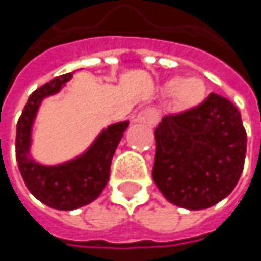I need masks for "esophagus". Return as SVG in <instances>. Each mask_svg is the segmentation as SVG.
I'll return each mask as SVG.
<instances>
[{
  "mask_svg": "<svg viewBox=\"0 0 261 261\" xmlns=\"http://www.w3.org/2000/svg\"><path fill=\"white\" fill-rule=\"evenodd\" d=\"M159 118H160V115H159V110H157V109H154V107H146V109H143V110L137 115L136 121H137L139 124L146 125V127H154V125L159 122Z\"/></svg>",
  "mask_w": 261,
  "mask_h": 261,
  "instance_id": "1",
  "label": "esophagus"
}]
</instances>
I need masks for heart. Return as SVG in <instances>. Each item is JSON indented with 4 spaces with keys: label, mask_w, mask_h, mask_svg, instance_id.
<instances>
[{
    "label": "heart",
    "mask_w": 261,
    "mask_h": 261,
    "mask_svg": "<svg viewBox=\"0 0 261 261\" xmlns=\"http://www.w3.org/2000/svg\"><path fill=\"white\" fill-rule=\"evenodd\" d=\"M165 90L168 93H174L178 107L182 110H193L207 98V84L199 77L168 80Z\"/></svg>",
    "instance_id": "1"
}]
</instances>
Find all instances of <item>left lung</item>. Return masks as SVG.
<instances>
[{"label": "left lung", "mask_w": 261, "mask_h": 261, "mask_svg": "<svg viewBox=\"0 0 261 261\" xmlns=\"http://www.w3.org/2000/svg\"><path fill=\"white\" fill-rule=\"evenodd\" d=\"M154 134L152 180L171 204L202 210L233 192L243 171L246 131L227 98L210 93L199 107L165 116Z\"/></svg>", "instance_id": "8db88e82"}]
</instances>
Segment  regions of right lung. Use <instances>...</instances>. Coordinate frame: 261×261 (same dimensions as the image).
Listing matches in <instances>:
<instances>
[{
    "mask_svg": "<svg viewBox=\"0 0 261 261\" xmlns=\"http://www.w3.org/2000/svg\"><path fill=\"white\" fill-rule=\"evenodd\" d=\"M74 72L53 79L34 90L16 125V160L28 190L45 205L56 210H75L95 201L110 177L115 151L130 121L112 124L99 131L80 155L59 165H42L30 152L31 131L42 101L59 93Z\"/></svg>",
    "mask_w": 261,
    "mask_h": 261,
    "instance_id": "obj_1",
    "label": "right lung"
}]
</instances>
